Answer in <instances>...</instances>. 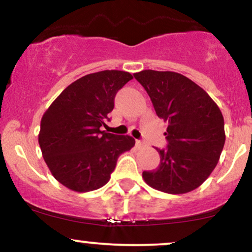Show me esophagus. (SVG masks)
<instances>
[{"label":"esophagus","instance_id":"obj_1","mask_svg":"<svg viewBox=\"0 0 252 252\" xmlns=\"http://www.w3.org/2000/svg\"><path fill=\"white\" fill-rule=\"evenodd\" d=\"M135 146H137L138 149H143V147L145 146V144L141 140H137L135 141Z\"/></svg>","mask_w":252,"mask_h":252}]
</instances>
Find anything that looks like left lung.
<instances>
[{"label": "left lung", "instance_id": "8db88e82", "mask_svg": "<svg viewBox=\"0 0 252 252\" xmlns=\"http://www.w3.org/2000/svg\"><path fill=\"white\" fill-rule=\"evenodd\" d=\"M151 97L156 113L168 121L167 147L158 151L160 164L144 171L143 178L156 190L188 193L209 178L224 144V118L210 95L182 74L146 69L133 74Z\"/></svg>", "mask_w": 252, "mask_h": 252}]
</instances>
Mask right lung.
I'll list each match as a JSON object with an SVG mask.
<instances>
[{
	"label": "right lung",
	"mask_w": 252,
	"mask_h": 252,
	"mask_svg": "<svg viewBox=\"0 0 252 252\" xmlns=\"http://www.w3.org/2000/svg\"><path fill=\"white\" fill-rule=\"evenodd\" d=\"M124 70L87 74L62 91L41 119L38 144L53 177L75 192L107 184L121 153L135 140L101 131L114 96L132 80Z\"/></svg>",
	"instance_id": "1"
}]
</instances>
